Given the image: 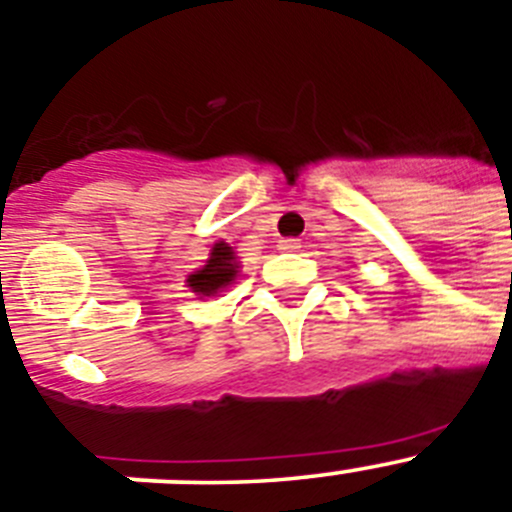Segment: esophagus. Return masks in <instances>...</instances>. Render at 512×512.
Masks as SVG:
<instances>
[{"label": "esophagus", "mask_w": 512, "mask_h": 512, "mask_svg": "<svg viewBox=\"0 0 512 512\" xmlns=\"http://www.w3.org/2000/svg\"><path fill=\"white\" fill-rule=\"evenodd\" d=\"M280 250H283V252H298L300 242L298 240H283V242H280Z\"/></svg>", "instance_id": "obj_1"}]
</instances>
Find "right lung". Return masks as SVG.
Masks as SVG:
<instances>
[{"mask_svg": "<svg viewBox=\"0 0 512 512\" xmlns=\"http://www.w3.org/2000/svg\"><path fill=\"white\" fill-rule=\"evenodd\" d=\"M234 275H237V265H234L232 247H227L224 242H217L207 265L194 272V275H189L186 283H189V288L197 295H214L224 285L232 283Z\"/></svg>", "mask_w": 512, "mask_h": 512, "instance_id": "obj_1", "label": "right lung"}]
</instances>
